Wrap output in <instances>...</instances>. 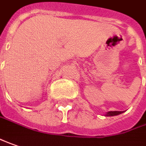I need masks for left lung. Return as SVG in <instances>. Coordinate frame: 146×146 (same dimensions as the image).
<instances>
[{
  "label": "left lung",
  "mask_w": 146,
  "mask_h": 146,
  "mask_svg": "<svg viewBox=\"0 0 146 146\" xmlns=\"http://www.w3.org/2000/svg\"><path fill=\"white\" fill-rule=\"evenodd\" d=\"M122 113H123V111H110L106 113L105 116H115V115H118Z\"/></svg>",
  "instance_id": "obj_1"
}]
</instances>
